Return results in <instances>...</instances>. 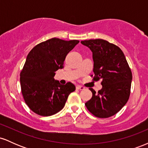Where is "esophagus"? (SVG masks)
Masks as SVG:
<instances>
[{
    "label": "esophagus",
    "instance_id": "esophagus-1",
    "mask_svg": "<svg viewBox=\"0 0 148 148\" xmlns=\"http://www.w3.org/2000/svg\"><path fill=\"white\" fill-rule=\"evenodd\" d=\"M76 89H78V90H84L85 88L82 86H79V85H77V86H76Z\"/></svg>",
    "mask_w": 148,
    "mask_h": 148
}]
</instances>
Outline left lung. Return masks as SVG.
I'll return each mask as SVG.
<instances>
[{
  "instance_id": "left-lung-1",
  "label": "left lung",
  "mask_w": 148,
  "mask_h": 148,
  "mask_svg": "<svg viewBox=\"0 0 148 148\" xmlns=\"http://www.w3.org/2000/svg\"><path fill=\"white\" fill-rule=\"evenodd\" d=\"M81 43L92 52L94 80H102V88L97 93L90 88L92 97L85 104L95 116L109 118L128 101L132 81L131 69L123 52L116 45L101 39Z\"/></svg>"
}]
</instances>
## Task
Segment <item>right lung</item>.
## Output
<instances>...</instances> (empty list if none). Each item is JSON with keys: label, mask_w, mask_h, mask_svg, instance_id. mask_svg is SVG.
Wrapping results in <instances>:
<instances>
[{"label": "right lung", "mask_w": 148, "mask_h": 148, "mask_svg": "<svg viewBox=\"0 0 148 148\" xmlns=\"http://www.w3.org/2000/svg\"><path fill=\"white\" fill-rule=\"evenodd\" d=\"M79 42L54 37L35 46L27 56L20 82L25 102L34 113L42 116L56 114L75 90L72 83L61 85L54 76L63 68L66 56Z\"/></svg>", "instance_id": "1"}]
</instances>
